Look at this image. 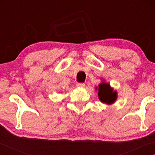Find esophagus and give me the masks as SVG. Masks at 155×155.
Returning <instances> with one entry per match:
<instances>
[{"mask_svg":"<svg viewBox=\"0 0 155 155\" xmlns=\"http://www.w3.org/2000/svg\"><path fill=\"white\" fill-rule=\"evenodd\" d=\"M77 87H84L85 86V83H77V85H76Z\"/></svg>","mask_w":155,"mask_h":155,"instance_id":"esophagus-1","label":"esophagus"}]
</instances>
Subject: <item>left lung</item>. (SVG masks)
<instances>
[{
    "mask_svg": "<svg viewBox=\"0 0 155 155\" xmlns=\"http://www.w3.org/2000/svg\"><path fill=\"white\" fill-rule=\"evenodd\" d=\"M96 90L98 91V98L103 103L107 104H114L117 98V93L116 90L111 87L110 84L103 81L98 85V87H96Z\"/></svg>",
    "mask_w": 155,
    "mask_h": 155,
    "instance_id": "1",
    "label": "left lung"
}]
</instances>
